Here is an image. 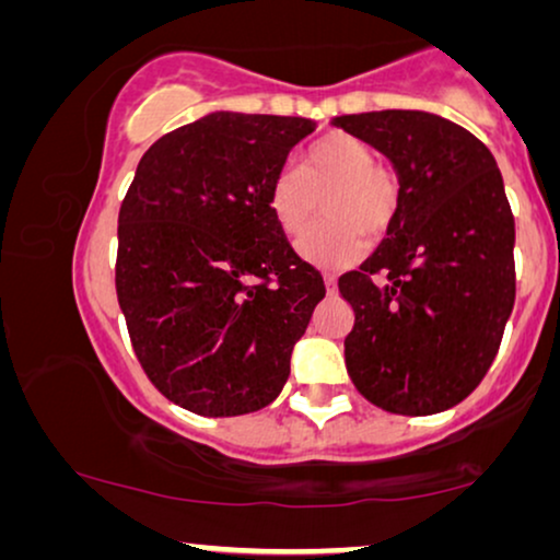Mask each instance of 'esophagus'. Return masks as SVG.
Here are the masks:
<instances>
[{
	"label": "esophagus",
	"instance_id": "obj_1",
	"mask_svg": "<svg viewBox=\"0 0 560 560\" xmlns=\"http://www.w3.org/2000/svg\"><path fill=\"white\" fill-rule=\"evenodd\" d=\"M322 279H325V287H327L329 294H332L335 287H337V277H335V273H325V277H322Z\"/></svg>",
	"mask_w": 560,
	"mask_h": 560
}]
</instances>
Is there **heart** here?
Masks as SVG:
<instances>
[{
	"mask_svg": "<svg viewBox=\"0 0 560 560\" xmlns=\"http://www.w3.org/2000/svg\"><path fill=\"white\" fill-rule=\"evenodd\" d=\"M325 195L329 220L296 243V254L322 269L360 261L370 248V235L385 238L404 205L398 172L375 162L373 149L345 131L312 141L299 170L281 167L271 177L266 202L281 233L294 238L310 228Z\"/></svg>",
	"mask_w": 560,
	"mask_h": 560,
	"instance_id": "heart-1",
	"label": "heart"
}]
</instances>
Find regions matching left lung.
<instances>
[{"label":"left lung","mask_w":560,"mask_h":560,"mask_svg":"<svg viewBox=\"0 0 560 560\" xmlns=\"http://www.w3.org/2000/svg\"><path fill=\"white\" fill-rule=\"evenodd\" d=\"M398 172L404 205L375 254L337 287L355 312L345 362L370 404L446 411L498 355L515 304V218L490 149L427 112L332 119Z\"/></svg>","instance_id":"1"}]
</instances>
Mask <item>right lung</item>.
Listing matches in <instances>:
<instances>
[{"label":"right lung","instance_id":"1","mask_svg":"<svg viewBox=\"0 0 560 560\" xmlns=\"http://www.w3.org/2000/svg\"><path fill=\"white\" fill-rule=\"evenodd\" d=\"M302 116L215 112L164 133L119 210L116 296L154 388L198 416L269 406L322 299L266 192Z\"/></svg>","mask_w":560,"mask_h":560}]
</instances>
